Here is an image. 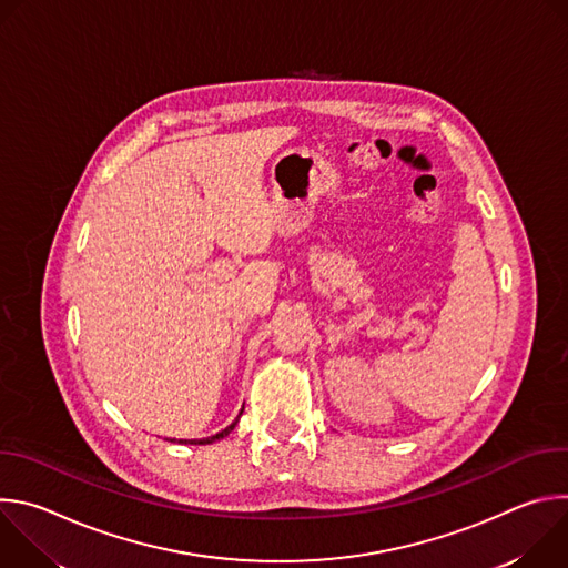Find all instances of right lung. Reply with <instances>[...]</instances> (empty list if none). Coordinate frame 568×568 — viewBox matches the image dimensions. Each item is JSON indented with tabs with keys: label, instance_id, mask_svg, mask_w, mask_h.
<instances>
[{
	"label": "right lung",
	"instance_id": "1",
	"mask_svg": "<svg viewBox=\"0 0 568 568\" xmlns=\"http://www.w3.org/2000/svg\"><path fill=\"white\" fill-rule=\"evenodd\" d=\"M240 416H242V412H240ZM235 425H237V418L229 425V427H224L222 432H217L215 436H209V438H200V440H180L182 445H211V443H215V440H220V438H224V436H229L233 429H235ZM171 443H175V438L171 440Z\"/></svg>",
	"mask_w": 568,
	"mask_h": 568
}]
</instances>
